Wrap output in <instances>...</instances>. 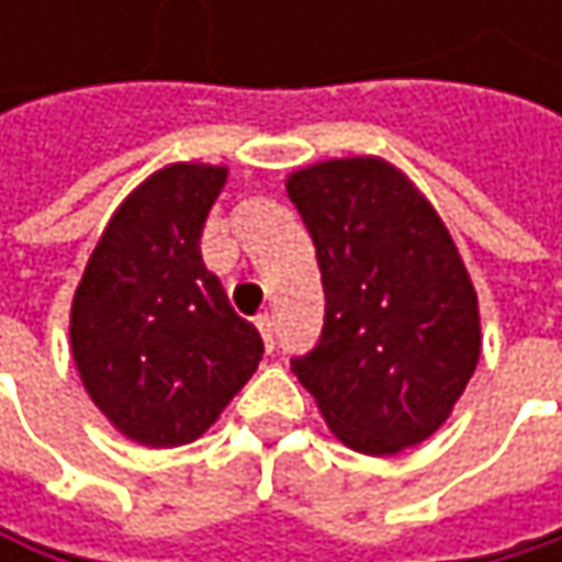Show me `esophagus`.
<instances>
[{"label": "esophagus", "mask_w": 562, "mask_h": 562, "mask_svg": "<svg viewBox=\"0 0 562 562\" xmlns=\"http://www.w3.org/2000/svg\"><path fill=\"white\" fill-rule=\"evenodd\" d=\"M257 325H260V335H263L267 351H273V348H277V322H273V315H270V312H263V315L257 318Z\"/></svg>", "instance_id": "1"}]
</instances>
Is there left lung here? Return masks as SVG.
Returning a JSON list of instances; mask_svg holds the SVG:
<instances>
[{
  "instance_id": "obj_1",
  "label": "left lung",
  "mask_w": 562,
  "mask_h": 562,
  "mask_svg": "<svg viewBox=\"0 0 562 562\" xmlns=\"http://www.w3.org/2000/svg\"><path fill=\"white\" fill-rule=\"evenodd\" d=\"M318 257L325 325L292 358L331 432L368 456L432 436L469 378L482 331L465 263L432 204L381 159H335L285 181Z\"/></svg>"
}]
</instances>
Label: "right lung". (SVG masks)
I'll use <instances>...</instances> for the list:
<instances>
[{"instance_id": "right-lung-1", "label": "right lung", "mask_w": 562, "mask_h": 562, "mask_svg": "<svg viewBox=\"0 0 562 562\" xmlns=\"http://www.w3.org/2000/svg\"><path fill=\"white\" fill-rule=\"evenodd\" d=\"M227 181L221 166H169L106 224L70 308V351L103 416L130 439H198L263 358L201 260V231Z\"/></svg>"}]
</instances>
